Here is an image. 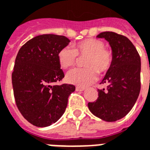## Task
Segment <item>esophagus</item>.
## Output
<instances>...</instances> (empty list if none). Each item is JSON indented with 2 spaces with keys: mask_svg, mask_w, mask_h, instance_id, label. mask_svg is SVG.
<instances>
[{
  "mask_svg": "<svg viewBox=\"0 0 150 150\" xmlns=\"http://www.w3.org/2000/svg\"><path fill=\"white\" fill-rule=\"evenodd\" d=\"M84 88H81V87H76V91H84Z\"/></svg>",
  "mask_w": 150,
  "mask_h": 150,
  "instance_id": "1",
  "label": "esophagus"
}]
</instances>
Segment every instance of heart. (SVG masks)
Wrapping results in <instances>:
<instances>
[{
	"instance_id": "1",
	"label": "heart",
	"mask_w": 150,
	"mask_h": 150,
	"mask_svg": "<svg viewBox=\"0 0 150 150\" xmlns=\"http://www.w3.org/2000/svg\"><path fill=\"white\" fill-rule=\"evenodd\" d=\"M76 56H87L85 69H74L67 75L68 82L86 87L98 78V72L105 73L112 66V54L105 48L103 41L86 39L73 45V48L63 47L58 53V61L62 69H69L76 64Z\"/></svg>"
}]
</instances>
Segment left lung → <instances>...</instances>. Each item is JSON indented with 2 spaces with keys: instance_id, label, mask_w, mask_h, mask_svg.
<instances>
[{
  "instance_id": "obj_1",
  "label": "left lung",
  "mask_w": 150,
  "mask_h": 150,
  "mask_svg": "<svg viewBox=\"0 0 150 150\" xmlns=\"http://www.w3.org/2000/svg\"><path fill=\"white\" fill-rule=\"evenodd\" d=\"M97 38L109 42L113 59L100 83H107V88L98 89V98L88 105L95 116L113 122L125 117L136 103L141 89V59L134 45L125 36L106 31Z\"/></svg>"
}]
</instances>
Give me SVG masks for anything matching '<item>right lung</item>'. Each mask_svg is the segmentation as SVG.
<instances>
[{
  "label": "right lung",
  "instance_id": "right-lung-1",
  "mask_svg": "<svg viewBox=\"0 0 150 150\" xmlns=\"http://www.w3.org/2000/svg\"><path fill=\"white\" fill-rule=\"evenodd\" d=\"M65 36L43 34L28 40L18 51L11 75L14 96L19 112L37 127H47L64 113L73 84L62 81L58 53L69 45Z\"/></svg>",
  "mask_w": 150,
  "mask_h": 150
}]
</instances>
